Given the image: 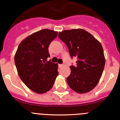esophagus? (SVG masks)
<instances>
[{
  "instance_id": "esophagus-1",
  "label": "esophagus",
  "mask_w": 120,
  "mask_h": 120,
  "mask_svg": "<svg viewBox=\"0 0 120 120\" xmlns=\"http://www.w3.org/2000/svg\"><path fill=\"white\" fill-rule=\"evenodd\" d=\"M63 66H64V65H63V64H59V68H62V67H63Z\"/></svg>"
}]
</instances>
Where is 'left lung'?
<instances>
[{
	"label": "left lung",
	"instance_id": "8db88e82",
	"mask_svg": "<svg viewBox=\"0 0 120 120\" xmlns=\"http://www.w3.org/2000/svg\"><path fill=\"white\" fill-rule=\"evenodd\" d=\"M58 36L68 47L71 58L78 59L77 66H70L67 84L78 93H88L96 86L104 69L105 59L101 43L82 29L63 30Z\"/></svg>",
	"mask_w": 120,
	"mask_h": 120
}]
</instances>
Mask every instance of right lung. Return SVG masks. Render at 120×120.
I'll list each match as a JSON object with an SVG mask.
<instances>
[{"instance_id": "right-lung-1", "label": "right lung", "mask_w": 120, "mask_h": 120, "mask_svg": "<svg viewBox=\"0 0 120 120\" xmlns=\"http://www.w3.org/2000/svg\"><path fill=\"white\" fill-rule=\"evenodd\" d=\"M58 32L42 29L32 34L19 45L15 55L18 74L24 83L34 93L51 90L58 75V65L47 61L48 46Z\"/></svg>"}]
</instances>
